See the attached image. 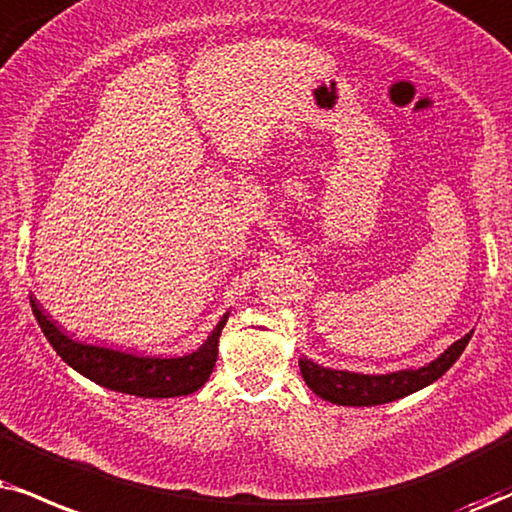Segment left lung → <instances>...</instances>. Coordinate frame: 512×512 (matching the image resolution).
Segmentation results:
<instances>
[{
  "mask_svg": "<svg viewBox=\"0 0 512 512\" xmlns=\"http://www.w3.org/2000/svg\"><path fill=\"white\" fill-rule=\"evenodd\" d=\"M470 337L472 332L453 342L441 356L422 365V368H403L387 372V375H363V372L323 368L306 356L299 358V368L308 389L320 399L337 403V406H382V403L403 399V396L415 394V391L437 382L458 361Z\"/></svg>",
  "mask_w": 512,
  "mask_h": 512,
  "instance_id": "obj_1",
  "label": "left lung"
}]
</instances>
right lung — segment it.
<instances>
[{"instance_id":"add662e5","label":"right lung","mask_w":512,"mask_h":512,"mask_svg":"<svg viewBox=\"0 0 512 512\" xmlns=\"http://www.w3.org/2000/svg\"><path fill=\"white\" fill-rule=\"evenodd\" d=\"M30 306H33L37 325L42 327L44 337L63 358V363L71 365L94 384L121 391V394L142 396V399H173V396L194 394L204 387L216 365L220 332L230 318V311H227L197 351L178 358H161L75 342L40 311L33 299H30Z\"/></svg>"}]
</instances>
